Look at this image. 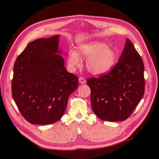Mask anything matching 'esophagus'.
Masks as SVG:
<instances>
[{
	"instance_id": "obj_1",
	"label": "esophagus",
	"mask_w": 159,
	"mask_h": 159,
	"mask_svg": "<svg viewBox=\"0 0 159 159\" xmlns=\"http://www.w3.org/2000/svg\"><path fill=\"white\" fill-rule=\"evenodd\" d=\"M79 81L80 84H85V83H86V80L83 77H80L79 79Z\"/></svg>"
}]
</instances>
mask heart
I'll return each instance as SVG.
<instances>
[{"mask_svg": "<svg viewBox=\"0 0 159 159\" xmlns=\"http://www.w3.org/2000/svg\"><path fill=\"white\" fill-rule=\"evenodd\" d=\"M78 53L81 58H86V68L94 75H101L110 72L115 66L117 57L114 48L100 41H92L82 44L79 48ZM68 63L71 67L79 65L80 58L76 52L72 51L70 53Z\"/></svg>", "mask_w": 159, "mask_h": 159, "instance_id": "1", "label": "heart"}]
</instances>
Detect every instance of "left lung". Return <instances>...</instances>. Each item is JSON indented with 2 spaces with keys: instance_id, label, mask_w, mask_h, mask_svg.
<instances>
[{
  "instance_id": "left-lung-1",
  "label": "left lung",
  "mask_w": 159,
  "mask_h": 159,
  "mask_svg": "<svg viewBox=\"0 0 159 159\" xmlns=\"http://www.w3.org/2000/svg\"><path fill=\"white\" fill-rule=\"evenodd\" d=\"M144 63L131 40L126 39L118 63L107 74L88 79L92 110L106 121L127 119L144 93Z\"/></svg>"
}]
</instances>
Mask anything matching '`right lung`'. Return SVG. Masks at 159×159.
<instances>
[{
	"label": "right lung",
	"mask_w": 159,
	"mask_h": 159,
	"mask_svg": "<svg viewBox=\"0 0 159 159\" xmlns=\"http://www.w3.org/2000/svg\"><path fill=\"white\" fill-rule=\"evenodd\" d=\"M55 35L31 42L13 66L11 92L21 114L32 124H51L64 114L70 95L78 87L77 75L66 70Z\"/></svg>",
	"instance_id": "right-lung-1"
}]
</instances>
